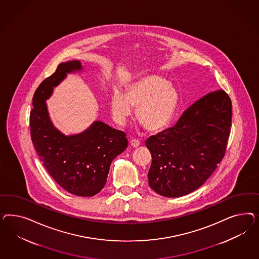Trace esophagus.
<instances>
[{"label": "esophagus", "mask_w": 259, "mask_h": 259, "mask_svg": "<svg viewBox=\"0 0 259 259\" xmlns=\"http://www.w3.org/2000/svg\"><path fill=\"white\" fill-rule=\"evenodd\" d=\"M130 144H131V146L134 147V148H138L141 143H140V141H138V140H132V141H130Z\"/></svg>", "instance_id": "1"}]
</instances>
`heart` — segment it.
<instances>
[{"label":"heart","instance_id":"obj_1","mask_svg":"<svg viewBox=\"0 0 259 259\" xmlns=\"http://www.w3.org/2000/svg\"><path fill=\"white\" fill-rule=\"evenodd\" d=\"M179 96L176 89L158 76H146L129 84L126 95L116 90L110 102L113 118L124 125L132 116L136 117L150 132L164 129L178 107Z\"/></svg>","mask_w":259,"mask_h":259}]
</instances>
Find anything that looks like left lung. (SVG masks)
Returning a JSON list of instances; mask_svg holds the SVG:
<instances>
[{"label": "left lung", "mask_w": 259, "mask_h": 259, "mask_svg": "<svg viewBox=\"0 0 259 259\" xmlns=\"http://www.w3.org/2000/svg\"><path fill=\"white\" fill-rule=\"evenodd\" d=\"M232 126L227 93H208L183 112L175 125L151 136L150 187L160 196L179 197L199 188L226 152Z\"/></svg>", "instance_id": "1"}]
</instances>
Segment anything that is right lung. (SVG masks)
Instances as JSON below:
<instances>
[{
    "mask_svg": "<svg viewBox=\"0 0 259 259\" xmlns=\"http://www.w3.org/2000/svg\"><path fill=\"white\" fill-rule=\"evenodd\" d=\"M81 70L79 61L62 63L39 84L32 100L30 134L39 160L53 180L72 195L93 196L104 187L112 160L126 149L128 141L124 132L100 120L71 136L53 125L47 100L67 74Z\"/></svg>",
    "mask_w": 259,
    "mask_h": 259,
    "instance_id": "right-lung-1",
    "label": "right lung"
}]
</instances>
